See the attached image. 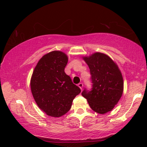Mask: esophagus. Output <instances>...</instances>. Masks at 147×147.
Returning <instances> with one entry per match:
<instances>
[{"mask_svg":"<svg viewBox=\"0 0 147 147\" xmlns=\"http://www.w3.org/2000/svg\"><path fill=\"white\" fill-rule=\"evenodd\" d=\"M78 87H79L80 88V89H82V88H83V84H82V83H80V84H78Z\"/></svg>","mask_w":147,"mask_h":147,"instance_id":"1","label":"esophagus"}]
</instances>
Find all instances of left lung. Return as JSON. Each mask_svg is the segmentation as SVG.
I'll use <instances>...</instances> for the list:
<instances>
[{"label": "left lung", "mask_w": 147, "mask_h": 147, "mask_svg": "<svg viewBox=\"0 0 147 147\" xmlns=\"http://www.w3.org/2000/svg\"><path fill=\"white\" fill-rule=\"evenodd\" d=\"M91 74L92 89L82 93L90 108L98 114L111 111L123 93L124 81L121 71L115 62L105 53L96 52L84 56Z\"/></svg>", "instance_id": "1"}]
</instances>
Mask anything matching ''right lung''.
I'll list each match as a JSON object with an SVG mask.
<instances>
[{
    "mask_svg": "<svg viewBox=\"0 0 147 147\" xmlns=\"http://www.w3.org/2000/svg\"><path fill=\"white\" fill-rule=\"evenodd\" d=\"M67 61V55L63 52H49L39 59L31 78V93L36 104L52 117L67 113L74 98L81 92L64 71Z\"/></svg>",
    "mask_w": 147,
    "mask_h": 147,
    "instance_id": "obj_1",
    "label": "right lung"
}]
</instances>
